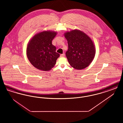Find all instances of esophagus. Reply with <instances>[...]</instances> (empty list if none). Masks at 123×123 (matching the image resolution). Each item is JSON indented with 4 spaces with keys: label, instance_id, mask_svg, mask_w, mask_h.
Listing matches in <instances>:
<instances>
[{
    "label": "esophagus",
    "instance_id": "obj_1",
    "mask_svg": "<svg viewBox=\"0 0 123 123\" xmlns=\"http://www.w3.org/2000/svg\"><path fill=\"white\" fill-rule=\"evenodd\" d=\"M64 56H65V54L64 53H63L62 54H60V57H64Z\"/></svg>",
    "mask_w": 123,
    "mask_h": 123
}]
</instances>
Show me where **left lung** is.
<instances>
[{
    "instance_id": "obj_1",
    "label": "left lung",
    "mask_w": 123,
    "mask_h": 123,
    "mask_svg": "<svg viewBox=\"0 0 123 123\" xmlns=\"http://www.w3.org/2000/svg\"><path fill=\"white\" fill-rule=\"evenodd\" d=\"M64 36L68 44L66 56L70 65L77 70L87 67L95 55L93 41L88 35L78 30L66 32Z\"/></svg>"
}]
</instances>
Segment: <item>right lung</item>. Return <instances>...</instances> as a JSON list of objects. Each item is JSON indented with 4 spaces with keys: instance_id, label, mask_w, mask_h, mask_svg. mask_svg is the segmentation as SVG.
<instances>
[{
    "instance_id": "add662e5",
    "label": "right lung",
    "mask_w": 123,
    "mask_h": 123,
    "mask_svg": "<svg viewBox=\"0 0 123 123\" xmlns=\"http://www.w3.org/2000/svg\"><path fill=\"white\" fill-rule=\"evenodd\" d=\"M56 32L43 31L35 35L29 41L27 55L30 62L36 68L47 71L51 69L60 56L52 41Z\"/></svg>"
}]
</instances>
